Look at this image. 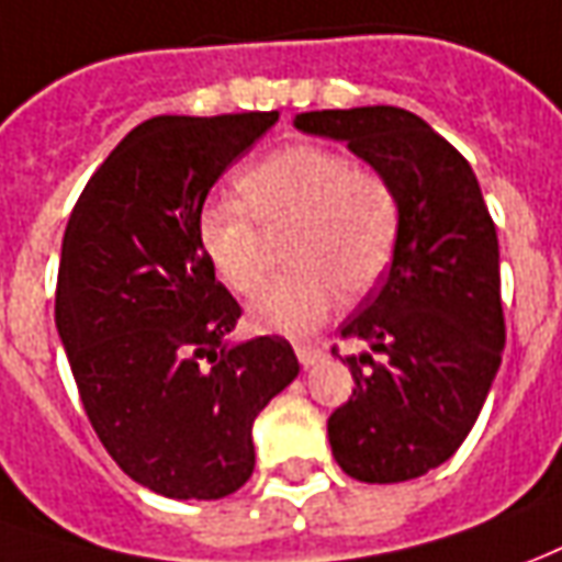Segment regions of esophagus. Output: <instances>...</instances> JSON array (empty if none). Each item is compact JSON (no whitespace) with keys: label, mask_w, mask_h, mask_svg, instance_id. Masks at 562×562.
Listing matches in <instances>:
<instances>
[{"label":"esophagus","mask_w":562,"mask_h":562,"mask_svg":"<svg viewBox=\"0 0 562 562\" xmlns=\"http://www.w3.org/2000/svg\"><path fill=\"white\" fill-rule=\"evenodd\" d=\"M294 352H297V362L304 364V368H310V364H316L319 359H325V349L316 347V344H301Z\"/></svg>","instance_id":"esophagus-1"}]
</instances>
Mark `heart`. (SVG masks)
<instances>
[{
  "label": "heart",
  "instance_id": "b5f03b06",
  "mask_svg": "<svg viewBox=\"0 0 562 562\" xmlns=\"http://www.w3.org/2000/svg\"><path fill=\"white\" fill-rule=\"evenodd\" d=\"M243 200L222 198L200 210L198 237L218 282L255 294L268 280L270 237L289 234V273L249 307L258 331L304 337L340 304L386 277L402 198L371 164L325 145H289L240 176Z\"/></svg>",
  "mask_w": 562,
  "mask_h": 562
}]
</instances>
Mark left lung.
<instances>
[{"label": "left lung", "mask_w": 562, "mask_h": 562, "mask_svg": "<svg viewBox=\"0 0 562 562\" xmlns=\"http://www.w3.org/2000/svg\"><path fill=\"white\" fill-rule=\"evenodd\" d=\"M294 127L347 143L402 198L392 268L340 325V340H364L380 362L371 352L344 359L356 390L328 417V441L356 481H411L457 453L499 371L496 225L469 160L407 109L304 112Z\"/></svg>", "instance_id": "1"}]
</instances>
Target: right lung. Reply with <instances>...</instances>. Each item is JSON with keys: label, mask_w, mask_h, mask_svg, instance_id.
<instances>
[{"label": "right lung", "mask_w": 562, "mask_h": 562, "mask_svg": "<svg viewBox=\"0 0 562 562\" xmlns=\"http://www.w3.org/2000/svg\"><path fill=\"white\" fill-rule=\"evenodd\" d=\"M280 112L160 115L90 176L63 234L57 331L109 457L170 499H222L255 469L252 423L301 364L280 335L227 347L240 304L200 249L218 176Z\"/></svg>", "instance_id": "add662e5"}]
</instances>
